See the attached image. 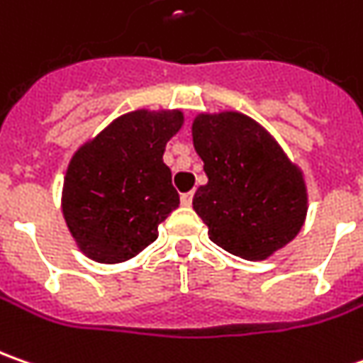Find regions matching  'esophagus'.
Instances as JSON below:
<instances>
[{
	"label": "esophagus",
	"mask_w": 363,
	"mask_h": 363,
	"mask_svg": "<svg viewBox=\"0 0 363 363\" xmlns=\"http://www.w3.org/2000/svg\"><path fill=\"white\" fill-rule=\"evenodd\" d=\"M181 203L184 206H191L193 205V193H184L181 194Z\"/></svg>",
	"instance_id": "obj_1"
}]
</instances>
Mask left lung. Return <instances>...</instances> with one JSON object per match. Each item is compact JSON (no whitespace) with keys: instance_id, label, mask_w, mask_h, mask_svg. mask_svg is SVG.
I'll use <instances>...</instances> for the list:
<instances>
[{"instance_id":"obj_1","label":"left lung","mask_w":363,"mask_h":363,"mask_svg":"<svg viewBox=\"0 0 363 363\" xmlns=\"http://www.w3.org/2000/svg\"><path fill=\"white\" fill-rule=\"evenodd\" d=\"M193 144L208 179L193 208L213 243L263 261L294 241L307 215L306 181L263 126L239 112L199 114Z\"/></svg>"}]
</instances>
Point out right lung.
Here are the masks:
<instances>
[{
	"mask_svg": "<svg viewBox=\"0 0 363 363\" xmlns=\"http://www.w3.org/2000/svg\"><path fill=\"white\" fill-rule=\"evenodd\" d=\"M182 120L181 110H134L76 150L62 213L84 255L122 263L157 241L158 225L181 203L162 155Z\"/></svg>",
	"mask_w": 363,
	"mask_h": 363,
	"instance_id": "right-lung-1",
	"label": "right lung"
}]
</instances>
